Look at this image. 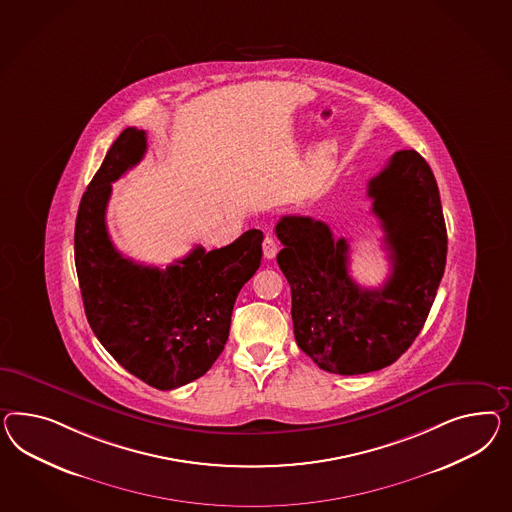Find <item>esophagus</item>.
<instances>
[{
	"label": "esophagus",
	"instance_id": "1",
	"mask_svg": "<svg viewBox=\"0 0 512 512\" xmlns=\"http://www.w3.org/2000/svg\"><path fill=\"white\" fill-rule=\"evenodd\" d=\"M279 251V244H277L276 238L272 235L264 236L263 242V253L266 259H274L276 253Z\"/></svg>",
	"mask_w": 512,
	"mask_h": 512
}]
</instances>
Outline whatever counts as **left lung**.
<instances>
[{"label":"left lung","mask_w":512,"mask_h":512,"mask_svg":"<svg viewBox=\"0 0 512 512\" xmlns=\"http://www.w3.org/2000/svg\"><path fill=\"white\" fill-rule=\"evenodd\" d=\"M367 195L391 261L380 289L350 277L348 242L333 238L324 221L283 216L276 225L296 343L328 373H373L399 360L429 317L445 270L442 201L421 154L395 152L369 180Z\"/></svg>","instance_id":"obj_1"}]
</instances>
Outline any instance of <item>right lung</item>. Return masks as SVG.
I'll return each mask as SVG.
<instances>
[{
	"mask_svg": "<svg viewBox=\"0 0 512 512\" xmlns=\"http://www.w3.org/2000/svg\"><path fill=\"white\" fill-rule=\"evenodd\" d=\"M147 134L134 126L115 139L89 182L76 216L74 261L91 330L119 365L156 389L203 376L229 337L236 296L263 257V233L249 229L233 244L192 249L184 259L143 266L110 240L111 182L138 166Z\"/></svg>",
	"mask_w": 512,
	"mask_h": 512,
	"instance_id": "right-lung-1",
	"label": "right lung"
}]
</instances>
